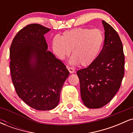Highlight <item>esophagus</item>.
<instances>
[{"label": "esophagus", "mask_w": 133, "mask_h": 133, "mask_svg": "<svg viewBox=\"0 0 133 133\" xmlns=\"http://www.w3.org/2000/svg\"><path fill=\"white\" fill-rule=\"evenodd\" d=\"M68 71H69V72L71 73V74L74 72V69L73 68H68Z\"/></svg>", "instance_id": "obj_1"}]
</instances>
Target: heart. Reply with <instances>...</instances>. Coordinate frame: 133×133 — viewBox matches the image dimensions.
<instances>
[{"instance_id":"1","label":"heart","mask_w":133,"mask_h":133,"mask_svg":"<svg viewBox=\"0 0 133 133\" xmlns=\"http://www.w3.org/2000/svg\"><path fill=\"white\" fill-rule=\"evenodd\" d=\"M104 36L99 29H73L65 30L61 37L55 36L52 42L53 52L60 60L69 56L70 63L88 66L92 63L103 48Z\"/></svg>"}]
</instances>
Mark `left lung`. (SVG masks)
<instances>
[{"instance_id": "obj_1", "label": "left lung", "mask_w": 133, "mask_h": 133, "mask_svg": "<svg viewBox=\"0 0 133 133\" xmlns=\"http://www.w3.org/2000/svg\"><path fill=\"white\" fill-rule=\"evenodd\" d=\"M104 42L96 59L88 68L77 71L81 96L88 108L107 104L116 95L124 74V55L119 36L104 21Z\"/></svg>"}]
</instances>
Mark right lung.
Wrapping results in <instances>:
<instances>
[{"label":"right lung","mask_w":133,"mask_h":133,"mask_svg":"<svg viewBox=\"0 0 133 133\" xmlns=\"http://www.w3.org/2000/svg\"><path fill=\"white\" fill-rule=\"evenodd\" d=\"M51 29L32 24L22 29L10 48V69L17 95L27 105L40 111L57 106L69 72L51 52L44 34Z\"/></svg>","instance_id":"1"}]
</instances>
